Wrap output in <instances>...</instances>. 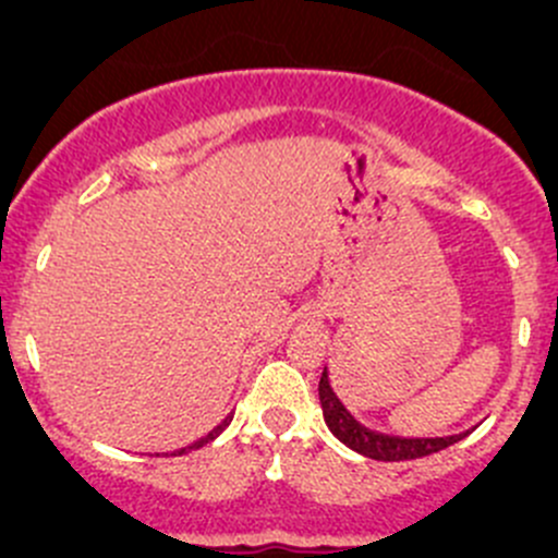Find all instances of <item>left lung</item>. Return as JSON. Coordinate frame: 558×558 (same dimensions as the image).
Instances as JSON below:
<instances>
[{"label": "left lung", "instance_id": "1", "mask_svg": "<svg viewBox=\"0 0 558 558\" xmlns=\"http://www.w3.org/2000/svg\"><path fill=\"white\" fill-rule=\"evenodd\" d=\"M319 404H323V417L325 426L330 428L339 442H344L347 448L355 450V453L366 456L374 461H410V459H423V456L439 453V450L450 448L459 439H464V434H453V437H390V434L372 432V428L361 426L350 412L344 410L339 399H336L333 388L328 383V372H323L319 377Z\"/></svg>", "mask_w": 558, "mask_h": 558}]
</instances>
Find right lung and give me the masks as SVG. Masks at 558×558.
<instances>
[{
  "instance_id": "1",
  "label": "right lung",
  "mask_w": 558,
  "mask_h": 558,
  "mask_svg": "<svg viewBox=\"0 0 558 558\" xmlns=\"http://www.w3.org/2000/svg\"><path fill=\"white\" fill-rule=\"evenodd\" d=\"M230 421H233V417H225V421L222 423H219V426L217 428H211V432H208L206 434V437H201V439H197V442H192V445H186V448H181V450H173V453H170V456H184V453H190V450H197V448H203V445H208V442H211V439H217L219 437V434H222L225 432V426H228V423ZM165 456H168V453H165Z\"/></svg>"
}]
</instances>
